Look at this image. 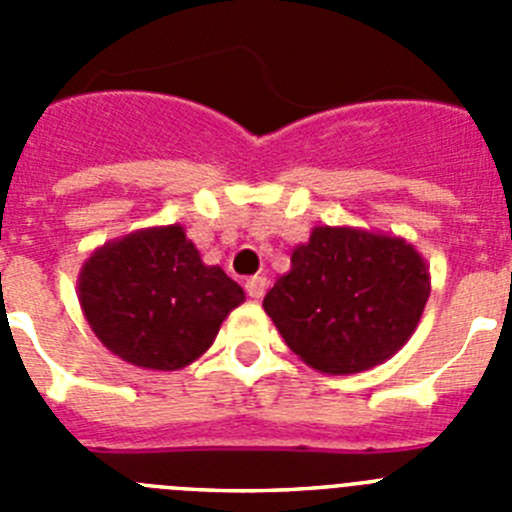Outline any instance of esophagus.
<instances>
[{"label": "esophagus", "mask_w": 512, "mask_h": 512, "mask_svg": "<svg viewBox=\"0 0 512 512\" xmlns=\"http://www.w3.org/2000/svg\"><path fill=\"white\" fill-rule=\"evenodd\" d=\"M246 292H248V297H253V300H259V297H264V292H266V277H251V279H246Z\"/></svg>", "instance_id": "obj_1"}]
</instances>
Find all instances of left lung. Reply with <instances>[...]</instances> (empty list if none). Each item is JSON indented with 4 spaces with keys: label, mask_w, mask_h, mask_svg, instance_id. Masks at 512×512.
Here are the masks:
<instances>
[{
    "label": "left lung",
    "mask_w": 512,
    "mask_h": 512,
    "mask_svg": "<svg viewBox=\"0 0 512 512\" xmlns=\"http://www.w3.org/2000/svg\"><path fill=\"white\" fill-rule=\"evenodd\" d=\"M431 295L423 256L395 235L318 225L264 310L287 346L325 374H354L395 356Z\"/></svg>",
    "instance_id": "8db88e82"
}]
</instances>
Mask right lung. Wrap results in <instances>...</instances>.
<instances>
[{
  "mask_svg": "<svg viewBox=\"0 0 512 512\" xmlns=\"http://www.w3.org/2000/svg\"><path fill=\"white\" fill-rule=\"evenodd\" d=\"M246 300L220 266H205L182 225L104 243L79 274L94 336L128 364L174 372L200 359Z\"/></svg>",
  "mask_w": 512,
  "mask_h": 512,
  "instance_id": "add662e5",
  "label": "right lung"
}]
</instances>
